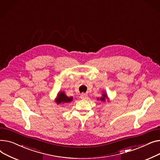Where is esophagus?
Masks as SVG:
<instances>
[{"mask_svg": "<svg viewBox=\"0 0 160 160\" xmlns=\"http://www.w3.org/2000/svg\"><path fill=\"white\" fill-rule=\"evenodd\" d=\"M80 97L81 99H87L88 98V95L87 93H81Z\"/></svg>", "mask_w": 160, "mask_h": 160, "instance_id": "1", "label": "esophagus"}]
</instances>
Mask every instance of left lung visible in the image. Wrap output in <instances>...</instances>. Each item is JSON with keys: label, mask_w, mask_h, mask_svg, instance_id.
Returning <instances> with one entry per match:
<instances>
[{"label": "left lung", "mask_w": 160, "mask_h": 160, "mask_svg": "<svg viewBox=\"0 0 160 160\" xmlns=\"http://www.w3.org/2000/svg\"><path fill=\"white\" fill-rule=\"evenodd\" d=\"M107 98V96L106 94H102V97L100 99L101 101H105V98Z\"/></svg>", "instance_id": "obj_1"}]
</instances>
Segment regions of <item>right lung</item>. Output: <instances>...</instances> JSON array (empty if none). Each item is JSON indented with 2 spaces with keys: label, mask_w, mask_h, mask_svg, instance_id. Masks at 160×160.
I'll return each instance as SVG.
<instances>
[{
  "label": "right lung",
  "mask_w": 160,
  "mask_h": 160,
  "mask_svg": "<svg viewBox=\"0 0 160 160\" xmlns=\"http://www.w3.org/2000/svg\"><path fill=\"white\" fill-rule=\"evenodd\" d=\"M72 101V97L68 98L64 94V92H61L58 96L57 102L58 103V104H59V103H61V102L67 103V102H69Z\"/></svg>",
  "instance_id": "add662e5"
}]
</instances>
